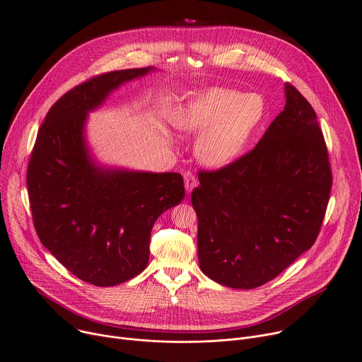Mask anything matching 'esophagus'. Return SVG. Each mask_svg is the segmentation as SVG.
Returning <instances> with one entry per match:
<instances>
[{"label": "esophagus", "mask_w": 362, "mask_h": 362, "mask_svg": "<svg viewBox=\"0 0 362 362\" xmlns=\"http://www.w3.org/2000/svg\"><path fill=\"white\" fill-rule=\"evenodd\" d=\"M183 177H185V187H186V192L190 193V192L196 187V185H198V180H196V177H194L190 172H186V173L183 175Z\"/></svg>", "instance_id": "1"}]
</instances>
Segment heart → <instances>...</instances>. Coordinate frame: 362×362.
Returning a JSON list of instances; mask_svg holds the SVG:
<instances>
[{"label": "heart", "instance_id": "b5f03b06", "mask_svg": "<svg viewBox=\"0 0 362 362\" xmlns=\"http://www.w3.org/2000/svg\"><path fill=\"white\" fill-rule=\"evenodd\" d=\"M264 117L266 101L261 95L211 86L183 98L175 125L186 133H201L196 157L206 166L223 168L241 156Z\"/></svg>", "mask_w": 362, "mask_h": 362}]
</instances>
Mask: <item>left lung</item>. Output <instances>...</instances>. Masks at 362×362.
I'll return each instance as SVG.
<instances>
[{
    "label": "left lung",
    "instance_id": "1",
    "mask_svg": "<svg viewBox=\"0 0 362 362\" xmlns=\"http://www.w3.org/2000/svg\"><path fill=\"white\" fill-rule=\"evenodd\" d=\"M258 144L192 192L199 266L211 280L250 290L277 277L316 241L332 173L316 114L293 85Z\"/></svg>",
    "mask_w": 362,
    "mask_h": 362
}]
</instances>
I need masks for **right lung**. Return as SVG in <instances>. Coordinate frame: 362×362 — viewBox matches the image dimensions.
Returning <instances> with one entry per match:
<instances>
[{"instance_id": "right-lung-1", "label": "right lung", "mask_w": 362, "mask_h": 362, "mask_svg": "<svg viewBox=\"0 0 362 362\" xmlns=\"http://www.w3.org/2000/svg\"><path fill=\"white\" fill-rule=\"evenodd\" d=\"M154 71L108 72L64 93L49 110L28 161V199L42 244L93 286L140 274L156 219L185 198L182 175L103 166L86 143L88 114L125 82Z\"/></svg>"}]
</instances>
